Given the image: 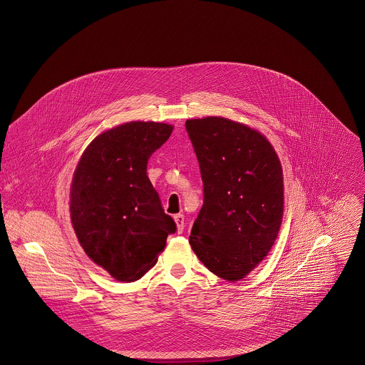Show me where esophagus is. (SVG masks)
Returning a JSON list of instances; mask_svg holds the SVG:
<instances>
[{"label": "esophagus", "mask_w": 365, "mask_h": 365, "mask_svg": "<svg viewBox=\"0 0 365 365\" xmlns=\"http://www.w3.org/2000/svg\"><path fill=\"white\" fill-rule=\"evenodd\" d=\"M174 220H175V223H177V232H178V233H182V232H184V226H185V223H184V215H182V213L175 215V216H174Z\"/></svg>", "instance_id": "1"}]
</instances>
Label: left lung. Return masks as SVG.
Returning a JSON list of instances; mask_svg holds the SVG:
<instances>
[{
  "instance_id": "1",
  "label": "left lung",
  "mask_w": 365,
  "mask_h": 365,
  "mask_svg": "<svg viewBox=\"0 0 365 365\" xmlns=\"http://www.w3.org/2000/svg\"><path fill=\"white\" fill-rule=\"evenodd\" d=\"M204 205L190 245L210 272L239 281L271 250L282 222L279 158L260 132L220 116L188 119Z\"/></svg>"
}]
</instances>
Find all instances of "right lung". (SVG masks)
Listing matches in <instances>:
<instances>
[{"label": "right lung", "instance_id": "obj_1", "mask_svg": "<svg viewBox=\"0 0 365 365\" xmlns=\"http://www.w3.org/2000/svg\"><path fill=\"white\" fill-rule=\"evenodd\" d=\"M171 132V125L157 122L119 125L97 136L76 167L74 232L86 255L118 281L142 278L177 230L148 177L149 158Z\"/></svg>", "mask_w": 365, "mask_h": 365}]
</instances>
